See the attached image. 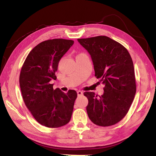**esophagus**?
I'll use <instances>...</instances> for the list:
<instances>
[{"instance_id": "1", "label": "esophagus", "mask_w": 156, "mask_h": 156, "mask_svg": "<svg viewBox=\"0 0 156 156\" xmlns=\"http://www.w3.org/2000/svg\"><path fill=\"white\" fill-rule=\"evenodd\" d=\"M77 94H78V97H80V96L83 95V92L81 91V90H78V91L77 92Z\"/></svg>"}]
</instances>
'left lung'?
I'll list each match as a JSON object with an SVG mask.
<instances>
[{"mask_svg": "<svg viewBox=\"0 0 156 156\" xmlns=\"http://www.w3.org/2000/svg\"><path fill=\"white\" fill-rule=\"evenodd\" d=\"M78 41L90 54L95 76L105 85L101 96L93 92L84 93L88 100V117L98 126L113 125L127 115L136 92L133 60L123 45L107 36Z\"/></svg>", "mask_w": 156, "mask_h": 156, "instance_id": "1", "label": "left lung"}]
</instances>
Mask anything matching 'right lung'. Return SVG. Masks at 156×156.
<instances>
[{
    "label": "right lung",
    "instance_id": "obj_1",
    "mask_svg": "<svg viewBox=\"0 0 156 156\" xmlns=\"http://www.w3.org/2000/svg\"><path fill=\"white\" fill-rule=\"evenodd\" d=\"M74 41L64 39L43 41L29 52L19 76L22 97L26 107L39 123L57 128L70 121L77 93L54 90L50 81L56 80L58 63Z\"/></svg>",
    "mask_w": 156,
    "mask_h": 156
}]
</instances>
